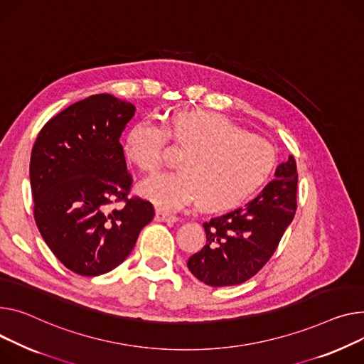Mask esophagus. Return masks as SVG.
I'll use <instances>...</instances> for the list:
<instances>
[{"mask_svg":"<svg viewBox=\"0 0 364 364\" xmlns=\"http://www.w3.org/2000/svg\"><path fill=\"white\" fill-rule=\"evenodd\" d=\"M156 221H161V223H176L178 221V218L173 213H168V212H164V210H156Z\"/></svg>","mask_w":364,"mask_h":364,"instance_id":"obj_1","label":"esophagus"}]
</instances>
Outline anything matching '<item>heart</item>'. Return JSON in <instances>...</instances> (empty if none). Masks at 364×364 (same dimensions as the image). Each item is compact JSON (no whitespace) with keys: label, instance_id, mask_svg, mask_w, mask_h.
<instances>
[{"label":"heart","instance_id":"heart-1","mask_svg":"<svg viewBox=\"0 0 364 364\" xmlns=\"http://www.w3.org/2000/svg\"><path fill=\"white\" fill-rule=\"evenodd\" d=\"M166 133L186 148L178 159L181 169L156 174L139 186L159 209L176 210L199 199L208 210L237 208L264 184L275 166L271 143L245 133L223 114L180 112L168 123ZM166 133L151 118L139 121L126 137V156L141 171H156L164 161Z\"/></svg>","mask_w":364,"mask_h":364}]
</instances>
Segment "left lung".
Returning a JSON list of instances; mask_svg holds the SVG:
<instances>
[{
  "label": "left lung",
  "mask_w": 364,
  "mask_h": 364,
  "mask_svg": "<svg viewBox=\"0 0 364 364\" xmlns=\"http://www.w3.org/2000/svg\"><path fill=\"white\" fill-rule=\"evenodd\" d=\"M297 181L289 155L256 199L205 223L206 245L188 257L190 272L210 287L237 285L256 275L296 215Z\"/></svg>",
  "instance_id": "1"
}]
</instances>
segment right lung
Instances as JSON below:
<instances>
[{
    "label": "right lung",
    "instance_id": "right-lung-1",
    "mask_svg": "<svg viewBox=\"0 0 364 364\" xmlns=\"http://www.w3.org/2000/svg\"><path fill=\"white\" fill-rule=\"evenodd\" d=\"M136 107L109 93L70 105L41 130L31 156V187L38 230L57 259L83 277L123 263L144 225L151 202L127 199L121 133ZM123 201L125 205L112 208Z\"/></svg>",
    "mask_w": 364,
    "mask_h": 364
}]
</instances>
